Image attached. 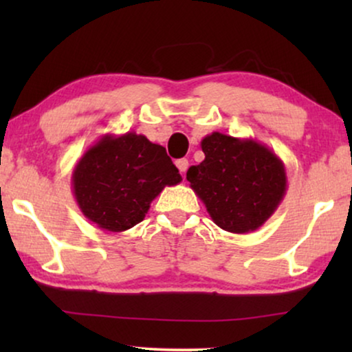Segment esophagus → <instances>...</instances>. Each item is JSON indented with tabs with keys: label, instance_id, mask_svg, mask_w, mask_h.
Instances as JSON below:
<instances>
[{
	"label": "esophagus",
	"instance_id": "34e87169",
	"mask_svg": "<svg viewBox=\"0 0 352 352\" xmlns=\"http://www.w3.org/2000/svg\"><path fill=\"white\" fill-rule=\"evenodd\" d=\"M176 166H177V170L181 171V175L184 176L187 168H189V160H187V158H179V160H176Z\"/></svg>",
	"mask_w": 352,
	"mask_h": 352
}]
</instances>
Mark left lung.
Listing matches in <instances>:
<instances>
[{"label": "left lung", "mask_w": 352, "mask_h": 352, "mask_svg": "<svg viewBox=\"0 0 352 352\" xmlns=\"http://www.w3.org/2000/svg\"><path fill=\"white\" fill-rule=\"evenodd\" d=\"M205 160L187 170V181L211 219L232 234L261 228L287 194L285 165L264 144L211 133L201 139Z\"/></svg>", "instance_id": "left-lung-1"}]
</instances>
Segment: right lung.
I'll return each instance as SVG.
<instances>
[{"instance_id": "add662e5", "label": "right lung", "mask_w": 352, "mask_h": 352, "mask_svg": "<svg viewBox=\"0 0 352 352\" xmlns=\"http://www.w3.org/2000/svg\"><path fill=\"white\" fill-rule=\"evenodd\" d=\"M182 181L165 147L136 133L105 134L76 162L72 189L85 218L123 232L146 218L152 200Z\"/></svg>"}]
</instances>
